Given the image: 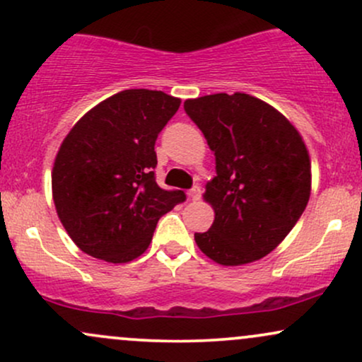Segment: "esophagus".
<instances>
[{
  "instance_id": "1",
  "label": "esophagus",
  "mask_w": 362,
  "mask_h": 362,
  "mask_svg": "<svg viewBox=\"0 0 362 362\" xmlns=\"http://www.w3.org/2000/svg\"><path fill=\"white\" fill-rule=\"evenodd\" d=\"M201 194H202V190H201V187H199V185H194L192 189L189 190V197L192 199V201H197V199L201 197Z\"/></svg>"
}]
</instances>
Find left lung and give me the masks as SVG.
<instances>
[{
	"instance_id": "1",
	"label": "left lung",
	"mask_w": 362,
	"mask_h": 362,
	"mask_svg": "<svg viewBox=\"0 0 362 362\" xmlns=\"http://www.w3.org/2000/svg\"><path fill=\"white\" fill-rule=\"evenodd\" d=\"M184 109L216 156L204 194L214 223L194 235L195 243L221 265L262 259L308 204L311 165L300 132L269 103L240 91L185 100Z\"/></svg>"
}]
</instances>
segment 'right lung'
Returning <instances> with one entry per match:
<instances>
[{"label": "right lung", "mask_w": 362, "mask_h": 362, "mask_svg": "<svg viewBox=\"0 0 362 362\" xmlns=\"http://www.w3.org/2000/svg\"><path fill=\"white\" fill-rule=\"evenodd\" d=\"M180 107L156 90H124L98 103L62 141L52 168L57 216L83 252L112 264L148 248L158 219L185 201L156 184L155 143Z\"/></svg>", "instance_id": "1"}]
</instances>
